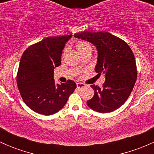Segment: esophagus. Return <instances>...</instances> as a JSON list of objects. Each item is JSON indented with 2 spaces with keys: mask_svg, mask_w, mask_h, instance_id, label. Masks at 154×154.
I'll return each instance as SVG.
<instances>
[{
  "mask_svg": "<svg viewBox=\"0 0 154 154\" xmlns=\"http://www.w3.org/2000/svg\"><path fill=\"white\" fill-rule=\"evenodd\" d=\"M77 88L80 89V88H84L85 84H83V83H77Z\"/></svg>",
  "mask_w": 154,
  "mask_h": 154,
  "instance_id": "obj_1",
  "label": "esophagus"
}]
</instances>
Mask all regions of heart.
Returning a JSON list of instances; mask_svg holds the SVG:
<instances>
[{
    "label": "heart",
    "instance_id": "1",
    "mask_svg": "<svg viewBox=\"0 0 154 154\" xmlns=\"http://www.w3.org/2000/svg\"><path fill=\"white\" fill-rule=\"evenodd\" d=\"M76 47L80 52V54L86 52V51H91V47L89 44L86 41H79L76 44Z\"/></svg>",
    "mask_w": 154,
    "mask_h": 154
}]
</instances>
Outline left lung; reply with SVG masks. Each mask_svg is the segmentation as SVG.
<instances>
[{"mask_svg":"<svg viewBox=\"0 0 154 154\" xmlns=\"http://www.w3.org/2000/svg\"><path fill=\"white\" fill-rule=\"evenodd\" d=\"M74 37L86 40L98 51L95 71L105 74L103 86L91 85L94 94L87 101L91 109L107 113L117 109L130 96L137 78L134 54L124 40L107 32H84Z\"/></svg>","mask_w":154,"mask_h":154,"instance_id":"8db88e82","label":"left lung"}]
</instances>
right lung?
Here are the masks:
<instances>
[{
    "mask_svg": "<svg viewBox=\"0 0 154 154\" xmlns=\"http://www.w3.org/2000/svg\"><path fill=\"white\" fill-rule=\"evenodd\" d=\"M71 35L45 38L22 54L17 86L25 104L35 112L45 116L57 112L77 88L73 80L60 85L54 79V69L61 64L63 50Z\"/></svg>",
    "mask_w": 154,
    "mask_h": 154,
    "instance_id": "right-lung-1",
    "label": "right lung"
}]
</instances>
